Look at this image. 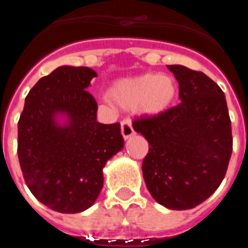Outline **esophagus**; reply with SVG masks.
Returning <instances> with one entry per match:
<instances>
[{
	"label": "esophagus",
	"mask_w": 248,
	"mask_h": 248,
	"mask_svg": "<svg viewBox=\"0 0 248 248\" xmlns=\"http://www.w3.org/2000/svg\"><path fill=\"white\" fill-rule=\"evenodd\" d=\"M122 135L125 140H128L129 138H131L133 135H135V131L131 125V122L129 119L123 120L122 122Z\"/></svg>",
	"instance_id": "esophagus-1"
}]
</instances>
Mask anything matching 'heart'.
Here are the masks:
<instances>
[{
	"label": "heart",
	"instance_id": "heart-1",
	"mask_svg": "<svg viewBox=\"0 0 248 248\" xmlns=\"http://www.w3.org/2000/svg\"><path fill=\"white\" fill-rule=\"evenodd\" d=\"M176 94L174 77L145 73L117 80L109 89L108 97L123 109L137 108L145 115H159L172 104Z\"/></svg>",
	"mask_w": 248,
	"mask_h": 248
}]
</instances>
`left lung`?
I'll use <instances>...</instances> for the list:
<instances>
[{"mask_svg": "<svg viewBox=\"0 0 248 248\" xmlns=\"http://www.w3.org/2000/svg\"><path fill=\"white\" fill-rule=\"evenodd\" d=\"M179 83L180 104L135 120L148 140L143 161L146 187L170 210H189L222 183L232 154L231 120L225 94L202 72L168 65Z\"/></svg>", "mask_w": 248, "mask_h": 248, "instance_id": "1", "label": "left lung"}]
</instances>
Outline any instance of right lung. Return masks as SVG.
Instances as JSON below:
<instances>
[{
	"label": "right lung",
	"instance_id": "right-lung-1",
	"mask_svg": "<svg viewBox=\"0 0 248 248\" xmlns=\"http://www.w3.org/2000/svg\"><path fill=\"white\" fill-rule=\"evenodd\" d=\"M98 74L62 65L31 89L18 122V160L28 189L54 211L77 214L100 194L103 169L124 146L120 124L97 122L85 89Z\"/></svg>",
	"mask_w": 248,
	"mask_h": 248
}]
</instances>
